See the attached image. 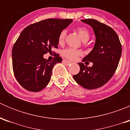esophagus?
Returning <instances> with one entry per match:
<instances>
[{
    "instance_id": "1",
    "label": "esophagus",
    "mask_w": 130,
    "mask_h": 130,
    "mask_svg": "<svg viewBox=\"0 0 130 130\" xmlns=\"http://www.w3.org/2000/svg\"><path fill=\"white\" fill-rule=\"evenodd\" d=\"M63 63H65L66 65H70V64L72 63L70 61H68V60H63Z\"/></svg>"
}]
</instances>
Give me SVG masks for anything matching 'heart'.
Instances as JSON below:
<instances>
[{"label":"heart","mask_w":130,"mask_h":130,"mask_svg":"<svg viewBox=\"0 0 130 130\" xmlns=\"http://www.w3.org/2000/svg\"><path fill=\"white\" fill-rule=\"evenodd\" d=\"M77 32H78V35H79L80 37L81 40L84 41H87L89 40L90 38V34L88 30L85 27H78L77 29ZM67 31L65 30H63L61 32H60V35L58 37V43L61 44L64 43L65 41V36H66ZM62 55L66 58L69 59V60H75L77 58L78 56L82 54L80 51L76 50H73L72 48H66V49L63 50L61 53Z\"/></svg>","instance_id":"heart-1"}]
</instances>
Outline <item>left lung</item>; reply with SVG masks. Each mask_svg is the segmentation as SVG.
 <instances>
[{
	"instance_id": "obj_1",
	"label": "left lung",
	"mask_w": 130,
	"mask_h": 130,
	"mask_svg": "<svg viewBox=\"0 0 130 130\" xmlns=\"http://www.w3.org/2000/svg\"><path fill=\"white\" fill-rule=\"evenodd\" d=\"M82 22L91 26L95 41L91 52L82 60L92 62L91 67L78 63L80 72L73 76L77 83L87 89H95L107 83L116 71L121 56L122 48L116 32L109 26L92 19Z\"/></svg>"
}]
</instances>
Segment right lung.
<instances>
[{
	"mask_svg": "<svg viewBox=\"0 0 130 130\" xmlns=\"http://www.w3.org/2000/svg\"><path fill=\"white\" fill-rule=\"evenodd\" d=\"M72 22L69 19H48L22 31L14 44L12 57L14 75L25 89L39 92L48 84L53 67L62 59L57 55L49 61L43 56L52 48H58L60 32Z\"/></svg>",
	"mask_w": 130,
	"mask_h": 130,
	"instance_id": "1",
	"label": "right lung"
}]
</instances>
